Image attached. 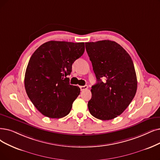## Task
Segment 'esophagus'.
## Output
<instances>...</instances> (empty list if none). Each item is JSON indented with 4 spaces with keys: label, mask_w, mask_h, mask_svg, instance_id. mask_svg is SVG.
I'll list each match as a JSON object with an SVG mask.
<instances>
[{
    "label": "esophagus",
    "mask_w": 160,
    "mask_h": 160,
    "mask_svg": "<svg viewBox=\"0 0 160 160\" xmlns=\"http://www.w3.org/2000/svg\"><path fill=\"white\" fill-rule=\"evenodd\" d=\"M80 88H81V91H85L86 90V89L88 88V86L87 85H85V86H81L80 87Z\"/></svg>",
    "instance_id": "esophagus-1"
}]
</instances>
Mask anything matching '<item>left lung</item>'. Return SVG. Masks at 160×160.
Returning <instances> with one entry per match:
<instances>
[{
  "label": "left lung",
  "instance_id": "obj_1",
  "mask_svg": "<svg viewBox=\"0 0 160 160\" xmlns=\"http://www.w3.org/2000/svg\"><path fill=\"white\" fill-rule=\"evenodd\" d=\"M85 47L97 81L92 87V97L88 102L89 112L101 120L116 118L129 106L137 92L132 60L114 41L85 42Z\"/></svg>",
  "mask_w": 160,
  "mask_h": 160
}]
</instances>
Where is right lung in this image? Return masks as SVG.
I'll list each match as a JSON object with an SVG mask.
<instances>
[{
    "label": "right lung",
    "mask_w": 160,
    "mask_h": 160,
    "mask_svg": "<svg viewBox=\"0 0 160 160\" xmlns=\"http://www.w3.org/2000/svg\"><path fill=\"white\" fill-rule=\"evenodd\" d=\"M84 42L50 41L32 54L25 74L28 97L44 116L61 118L70 112L80 93L67 78L73 63L82 55Z\"/></svg>",
    "instance_id": "add662e5"
}]
</instances>
